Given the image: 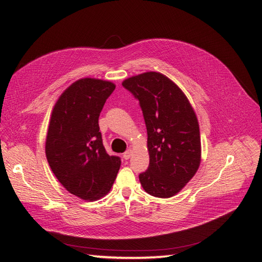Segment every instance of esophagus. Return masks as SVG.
Instances as JSON below:
<instances>
[{
    "label": "esophagus",
    "instance_id": "esophagus-1",
    "mask_svg": "<svg viewBox=\"0 0 262 262\" xmlns=\"http://www.w3.org/2000/svg\"><path fill=\"white\" fill-rule=\"evenodd\" d=\"M132 154H133V151H132V149H128V150H126L125 152H124V155H123V157H124V159H129L130 158V156H132Z\"/></svg>",
    "mask_w": 262,
    "mask_h": 262
}]
</instances>
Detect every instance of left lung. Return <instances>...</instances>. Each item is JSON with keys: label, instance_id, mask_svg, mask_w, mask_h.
<instances>
[{"label": "left lung", "instance_id": "left-lung-1", "mask_svg": "<svg viewBox=\"0 0 262 262\" xmlns=\"http://www.w3.org/2000/svg\"><path fill=\"white\" fill-rule=\"evenodd\" d=\"M139 100L147 128L148 169L139 182L149 195L169 198L197 172L201 145L196 114L183 91L163 74L147 72L122 83Z\"/></svg>", "mask_w": 262, "mask_h": 262}]
</instances>
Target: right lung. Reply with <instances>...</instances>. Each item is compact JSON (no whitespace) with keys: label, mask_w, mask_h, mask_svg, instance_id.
I'll return each instance as SVG.
<instances>
[{"label":"right lung","mask_w":262,"mask_h":262,"mask_svg":"<svg viewBox=\"0 0 262 262\" xmlns=\"http://www.w3.org/2000/svg\"><path fill=\"white\" fill-rule=\"evenodd\" d=\"M108 80L82 78L62 94L53 108L45 154L64 188L84 200H97L112 188L120 167L103 145L98 117L115 90Z\"/></svg>","instance_id":"obj_1"}]
</instances>
